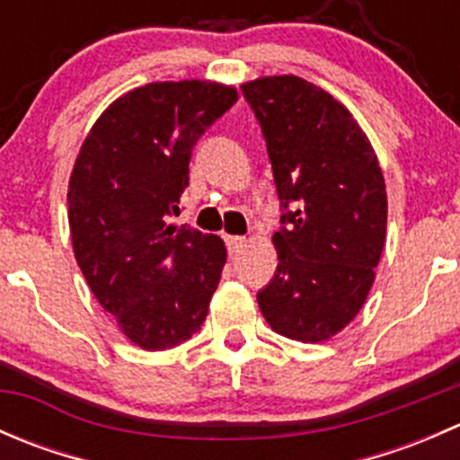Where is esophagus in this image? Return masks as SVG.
Wrapping results in <instances>:
<instances>
[{"mask_svg": "<svg viewBox=\"0 0 460 460\" xmlns=\"http://www.w3.org/2000/svg\"><path fill=\"white\" fill-rule=\"evenodd\" d=\"M244 243H247V240H244V238H226V249H229L231 256H234V253L243 252Z\"/></svg>", "mask_w": 460, "mask_h": 460, "instance_id": "obj_1", "label": "esophagus"}]
</instances>
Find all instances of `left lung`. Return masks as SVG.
<instances>
[{
	"instance_id": "1",
	"label": "left lung",
	"mask_w": 460,
	"mask_h": 460,
	"mask_svg": "<svg viewBox=\"0 0 460 460\" xmlns=\"http://www.w3.org/2000/svg\"><path fill=\"white\" fill-rule=\"evenodd\" d=\"M280 200L278 267L258 291L264 320L300 342L336 336L360 312L385 247L387 193L349 111L296 75L243 86Z\"/></svg>"
}]
</instances>
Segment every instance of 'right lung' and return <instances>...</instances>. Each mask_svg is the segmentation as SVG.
<instances>
[{
    "label": "right lung",
    "instance_id": "right-lung-1",
    "mask_svg": "<svg viewBox=\"0 0 460 460\" xmlns=\"http://www.w3.org/2000/svg\"><path fill=\"white\" fill-rule=\"evenodd\" d=\"M238 102L216 82H155L115 100L93 124L68 182L73 252L124 336L171 349L207 318L226 249L173 226L198 140Z\"/></svg>",
    "mask_w": 460,
    "mask_h": 460
}]
</instances>
